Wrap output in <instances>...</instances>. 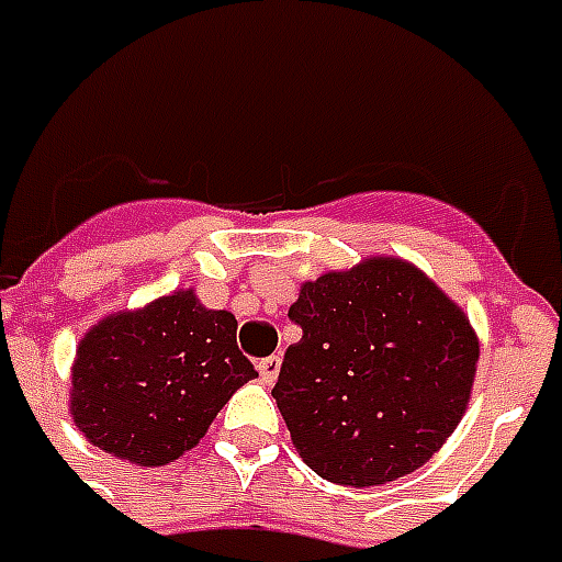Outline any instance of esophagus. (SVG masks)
I'll return each instance as SVG.
<instances>
[{
    "label": "esophagus",
    "instance_id": "esophagus-1",
    "mask_svg": "<svg viewBox=\"0 0 562 562\" xmlns=\"http://www.w3.org/2000/svg\"><path fill=\"white\" fill-rule=\"evenodd\" d=\"M258 371H260V380H263V383H276L278 371H281V357H278V353H272V357L260 359Z\"/></svg>",
    "mask_w": 562,
    "mask_h": 562
}]
</instances>
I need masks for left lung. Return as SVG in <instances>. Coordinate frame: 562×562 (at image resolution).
Returning a JSON list of instances; mask_svg holds the SVG:
<instances>
[{"instance_id":"8db88e82","label":"left lung","mask_w":562,"mask_h":562,"mask_svg":"<svg viewBox=\"0 0 562 562\" xmlns=\"http://www.w3.org/2000/svg\"><path fill=\"white\" fill-rule=\"evenodd\" d=\"M272 389L295 450L327 482L415 473L464 415L479 339L464 310L401 258L304 281Z\"/></svg>"}]
</instances>
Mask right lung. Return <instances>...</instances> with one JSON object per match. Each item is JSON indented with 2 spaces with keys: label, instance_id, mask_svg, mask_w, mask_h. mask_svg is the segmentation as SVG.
Masks as SVG:
<instances>
[{
  "label": "right lung",
  "instance_id": "1",
  "mask_svg": "<svg viewBox=\"0 0 562 562\" xmlns=\"http://www.w3.org/2000/svg\"><path fill=\"white\" fill-rule=\"evenodd\" d=\"M255 376L237 348V318L179 290L112 313L80 339L69 412L103 452L161 467L196 447L228 397Z\"/></svg>",
  "mask_w": 562,
  "mask_h": 562
}]
</instances>
